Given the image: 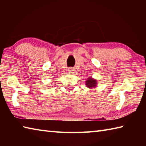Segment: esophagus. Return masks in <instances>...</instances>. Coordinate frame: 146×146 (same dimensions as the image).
<instances>
[{"instance_id":"obj_1","label":"esophagus","mask_w":146,"mask_h":146,"mask_svg":"<svg viewBox=\"0 0 146 146\" xmlns=\"http://www.w3.org/2000/svg\"><path fill=\"white\" fill-rule=\"evenodd\" d=\"M75 70L71 68H69V70H68V73L70 74H73V73H75Z\"/></svg>"}]
</instances>
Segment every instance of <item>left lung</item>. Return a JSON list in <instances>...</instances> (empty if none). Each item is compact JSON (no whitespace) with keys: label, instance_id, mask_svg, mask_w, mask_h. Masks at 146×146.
Listing matches in <instances>:
<instances>
[{"label":"left lung","instance_id":"1","mask_svg":"<svg viewBox=\"0 0 146 146\" xmlns=\"http://www.w3.org/2000/svg\"><path fill=\"white\" fill-rule=\"evenodd\" d=\"M97 80L94 79L92 77H88V78L86 79V82H85V86L86 87L90 88V89H92L96 88L97 86Z\"/></svg>","mask_w":146,"mask_h":146}]
</instances>
